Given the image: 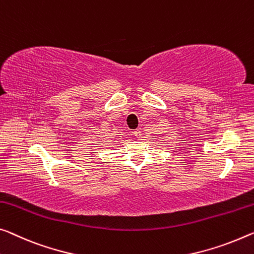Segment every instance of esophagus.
Returning a JSON list of instances; mask_svg holds the SVG:
<instances>
[{
	"label": "esophagus",
	"instance_id": "34e87169",
	"mask_svg": "<svg viewBox=\"0 0 254 254\" xmlns=\"http://www.w3.org/2000/svg\"><path fill=\"white\" fill-rule=\"evenodd\" d=\"M134 135H135L136 137H137V138H139V136H140V131H139V130H135V131H134Z\"/></svg>",
	"mask_w": 254,
	"mask_h": 254
}]
</instances>
